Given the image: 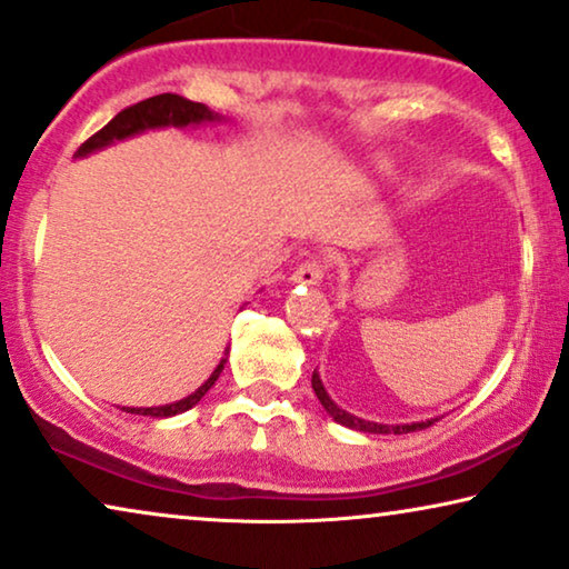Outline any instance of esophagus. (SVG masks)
<instances>
[{
	"instance_id": "esophagus-1",
	"label": "esophagus",
	"mask_w": 569,
	"mask_h": 569,
	"mask_svg": "<svg viewBox=\"0 0 569 569\" xmlns=\"http://www.w3.org/2000/svg\"><path fill=\"white\" fill-rule=\"evenodd\" d=\"M325 276V260L322 257H312V260L301 262L297 270H293L291 283H301V286H317L322 283Z\"/></svg>"
}]
</instances>
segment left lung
<instances>
[{
  "mask_svg": "<svg viewBox=\"0 0 569 569\" xmlns=\"http://www.w3.org/2000/svg\"><path fill=\"white\" fill-rule=\"evenodd\" d=\"M312 390L315 396L320 398V403L325 411L332 416V421L343 423L348 429H356V431H367V435H408V431H419V429H427L435 423L437 419H427V421H416V423H377V421H367V419H359V416H351L343 408H338L332 403V398L328 396V390L322 388V380L320 375H312Z\"/></svg>",
  "mask_w": 569,
  "mask_h": 569,
  "instance_id": "1",
  "label": "left lung"
}]
</instances>
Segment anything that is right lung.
<instances>
[{
  "instance_id": "obj_1",
  "label": "right lung",
  "mask_w": 569,
  "mask_h": 569,
  "mask_svg": "<svg viewBox=\"0 0 569 569\" xmlns=\"http://www.w3.org/2000/svg\"><path fill=\"white\" fill-rule=\"evenodd\" d=\"M218 119L221 117L210 111L206 103H194V101H189V98H181L177 93H161V96L146 98V101L121 109L117 117H113L109 124L103 127V130H98L93 138H88L86 142H82V146L78 148V153H74V158L93 153V150H101L117 140L132 138V134H140L146 130H158V127H187V124H202V121H218ZM223 363H226V359H221V363L213 369V375H210L208 380L192 392V396L181 398V400H177V403H166V406H156V408H121V411L140 413V416H158V419L184 413L192 406L200 403L202 396L213 388L216 380L223 372Z\"/></svg>"
}]
</instances>
